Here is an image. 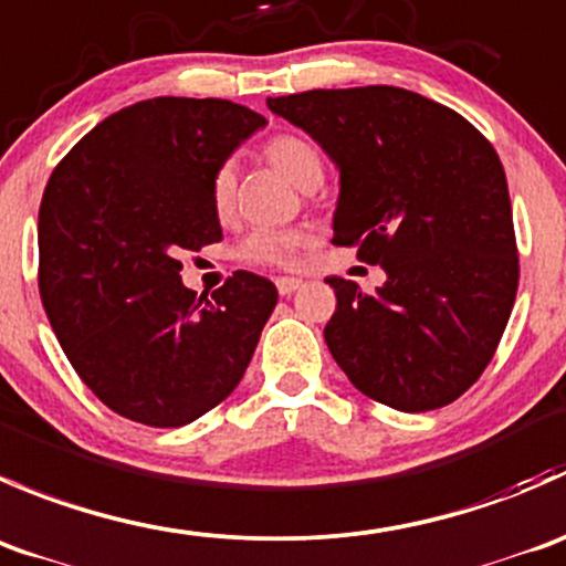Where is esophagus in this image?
<instances>
[{
	"instance_id": "1",
	"label": "esophagus",
	"mask_w": 566,
	"mask_h": 566,
	"mask_svg": "<svg viewBox=\"0 0 566 566\" xmlns=\"http://www.w3.org/2000/svg\"><path fill=\"white\" fill-rule=\"evenodd\" d=\"M275 285H277V291H281V296H291L296 289H300L302 281L300 277H277Z\"/></svg>"
}]
</instances>
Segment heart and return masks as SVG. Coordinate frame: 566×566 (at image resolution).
I'll return each instance as SVG.
<instances>
[{
    "label": "heart",
    "instance_id": "obj_1",
    "mask_svg": "<svg viewBox=\"0 0 566 566\" xmlns=\"http://www.w3.org/2000/svg\"><path fill=\"white\" fill-rule=\"evenodd\" d=\"M264 156L272 167L283 172L289 181L302 189H316L324 176V161L316 145L302 134H275L264 145ZM237 203V172L233 165H220L211 176V206L220 220L233 214ZM307 237L302 228H253L244 233L242 242L237 244V259L253 266H277L289 270L300 261V250L305 248Z\"/></svg>",
    "mask_w": 566,
    "mask_h": 566
}]
</instances>
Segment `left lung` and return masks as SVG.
<instances>
[{
  "instance_id": "left-lung-1",
  "label": "left lung",
  "mask_w": 566,
  "mask_h": 566,
  "mask_svg": "<svg viewBox=\"0 0 566 566\" xmlns=\"http://www.w3.org/2000/svg\"><path fill=\"white\" fill-rule=\"evenodd\" d=\"M340 170L333 244L388 275L374 294L327 277L324 340L368 399L401 412L451 405L495 355L517 296L506 172L460 112L401 87L266 101Z\"/></svg>"
}]
</instances>
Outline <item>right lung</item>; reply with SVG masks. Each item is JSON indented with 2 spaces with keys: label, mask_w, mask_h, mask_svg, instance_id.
<instances>
[{
  "label": "right lung",
  "mask_w": 566,
  "mask_h": 566,
  "mask_svg": "<svg viewBox=\"0 0 566 566\" xmlns=\"http://www.w3.org/2000/svg\"><path fill=\"white\" fill-rule=\"evenodd\" d=\"M264 123L226 98L159 95L101 120L49 178L43 307L82 382L128 421L192 423L248 371L275 283L239 270L198 300L178 255L222 239L211 176Z\"/></svg>",
  "instance_id": "right-lung-1"
}]
</instances>
